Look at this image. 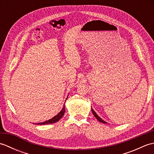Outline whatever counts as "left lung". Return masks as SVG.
<instances>
[{"label": "left lung", "mask_w": 154, "mask_h": 154, "mask_svg": "<svg viewBox=\"0 0 154 154\" xmlns=\"http://www.w3.org/2000/svg\"><path fill=\"white\" fill-rule=\"evenodd\" d=\"M91 110H92V112H93V115L94 116V117H95L96 118V119L98 120H99V122H102V123H106V122H104V121L102 119H100V118L99 116H98L97 115V113L95 112H94V110L92 109V108H91Z\"/></svg>", "instance_id": "1"}]
</instances>
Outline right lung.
Listing matches in <instances>:
<instances>
[{
  "mask_svg": "<svg viewBox=\"0 0 154 154\" xmlns=\"http://www.w3.org/2000/svg\"><path fill=\"white\" fill-rule=\"evenodd\" d=\"M65 111V105H64L63 109H62V110L60 111V113H58L56 116H55L54 118H52L51 119L47 120V121H45V122H44L37 123L36 124H38V125L40 124V125H41V124H53V123L56 122H57V121L60 120L62 118V116H63Z\"/></svg>",
  "mask_w": 154,
  "mask_h": 154,
  "instance_id": "obj_1",
  "label": "right lung"
}]
</instances>
